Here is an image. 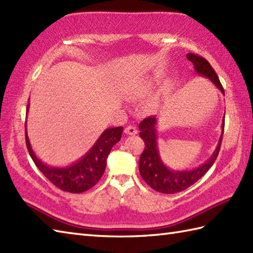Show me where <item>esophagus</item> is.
I'll return each instance as SVG.
<instances>
[{
    "instance_id": "34e87169",
    "label": "esophagus",
    "mask_w": 253,
    "mask_h": 253,
    "mask_svg": "<svg viewBox=\"0 0 253 253\" xmlns=\"http://www.w3.org/2000/svg\"><path fill=\"white\" fill-rule=\"evenodd\" d=\"M125 133L127 135H135V134H137V128L134 126H128L125 128Z\"/></svg>"
}]
</instances>
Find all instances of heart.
<instances>
[{
    "label": "heart",
    "instance_id": "1",
    "mask_svg": "<svg viewBox=\"0 0 253 253\" xmlns=\"http://www.w3.org/2000/svg\"><path fill=\"white\" fill-rule=\"evenodd\" d=\"M156 80V77H148L146 78V79H142L134 85V87L132 88V93L139 97L146 96V95H148L151 92Z\"/></svg>",
    "mask_w": 253,
    "mask_h": 253
}]
</instances>
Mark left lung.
<instances>
[{
	"instance_id": "left-lung-1",
	"label": "left lung",
	"mask_w": 253,
	"mask_h": 253,
	"mask_svg": "<svg viewBox=\"0 0 253 253\" xmlns=\"http://www.w3.org/2000/svg\"><path fill=\"white\" fill-rule=\"evenodd\" d=\"M186 56L188 60H190L194 64L195 71L199 76L208 78L224 95L222 84L220 80H218V77L216 76L214 69L209 64V61L206 60L204 57H201V56L192 53H188ZM138 127L141 130L139 136L143 138L145 143V148L138 162L139 173H141L143 179L151 188L157 190V192L162 194H175L192 186L193 184H195L198 179L203 177L209 171L213 164H214L218 155V151H220L221 148L224 132V118L222 121V134L212 156L205 164L200 165L198 168L184 171L171 170L161 160L158 145H157V138H158V136H157L156 128L157 118L155 116L146 118V119L139 123Z\"/></svg>"
}]
</instances>
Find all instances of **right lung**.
I'll return each instance as SVG.
<instances>
[{"label": "right lung", "instance_id": "1", "mask_svg": "<svg viewBox=\"0 0 253 253\" xmlns=\"http://www.w3.org/2000/svg\"><path fill=\"white\" fill-rule=\"evenodd\" d=\"M29 104L27 105V112ZM27 127V126H25ZM26 130V145L38 169L56 187L72 194H80L96 185L106 169V160L114 145L120 141L123 126L106 128L87 153L75 164L58 168L47 166L38 158L32 150Z\"/></svg>", "mask_w": 253, "mask_h": 253}]
</instances>
